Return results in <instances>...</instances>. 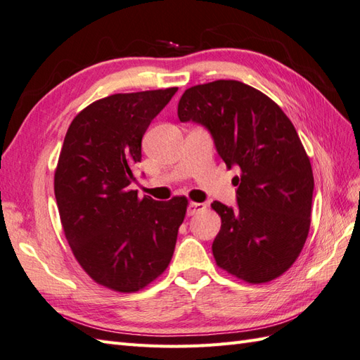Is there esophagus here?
Here are the masks:
<instances>
[{
  "label": "esophagus",
  "instance_id": "esophagus-1",
  "mask_svg": "<svg viewBox=\"0 0 360 360\" xmlns=\"http://www.w3.org/2000/svg\"><path fill=\"white\" fill-rule=\"evenodd\" d=\"M202 210H205L204 204H199V202H190L188 207H187V214L193 216V214L199 213V211H202Z\"/></svg>",
  "mask_w": 360,
  "mask_h": 360
}]
</instances>
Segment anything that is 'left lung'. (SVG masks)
<instances>
[{
	"label": "left lung",
	"instance_id": "1",
	"mask_svg": "<svg viewBox=\"0 0 360 360\" xmlns=\"http://www.w3.org/2000/svg\"><path fill=\"white\" fill-rule=\"evenodd\" d=\"M181 122L204 124L220 158L237 165V204H211L222 225L213 242L220 269L251 284L278 278L307 240L313 172L290 120L262 91L238 80H214L186 89Z\"/></svg>",
	"mask_w": 360,
	"mask_h": 360
}]
</instances>
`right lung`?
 I'll list each match as a JSON object with an SVG mask.
<instances>
[{"mask_svg":"<svg viewBox=\"0 0 360 360\" xmlns=\"http://www.w3.org/2000/svg\"><path fill=\"white\" fill-rule=\"evenodd\" d=\"M178 91L96 100L72 120L54 170L60 224L77 263L105 288L132 293L167 269L187 213L184 196L140 198L129 186L152 120Z\"/></svg>","mask_w":360,"mask_h":360,"instance_id":"right-lung-1","label":"right lung"}]
</instances>
